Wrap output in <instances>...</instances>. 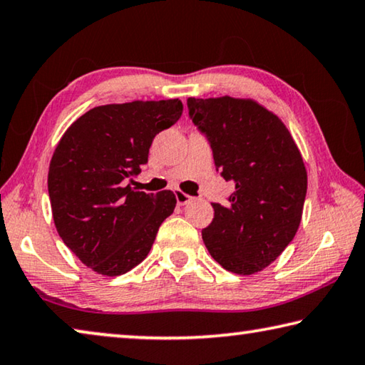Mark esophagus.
<instances>
[{
    "mask_svg": "<svg viewBox=\"0 0 365 365\" xmlns=\"http://www.w3.org/2000/svg\"><path fill=\"white\" fill-rule=\"evenodd\" d=\"M175 195H176L178 205H186V204H189L190 200H192V197L187 195L186 192H182V190H176Z\"/></svg>",
    "mask_w": 365,
    "mask_h": 365,
    "instance_id": "1",
    "label": "esophagus"
}]
</instances>
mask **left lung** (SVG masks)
Returning a JSON list of instances; mask_svg holds the SVG:
<instances>
[{
  "instance_id": "8db88e82",
  "label": "left lung",
  "mask_w": 365,
  "mask_h": 365,
  "mask_svg": "<svg viewBox=\"0 0 365 365\" xmlns=\"http://www.w3.org/2000/svg\"><path fill=\"white\" fill-rule=\"evenodd\" d=\"M189 118L207 137L228 204L213 202L205 247L225 270L252 274L277 260L299 228L307 171L282 119L254 100L187 98Z\"/></svg>"
}]
</instances>
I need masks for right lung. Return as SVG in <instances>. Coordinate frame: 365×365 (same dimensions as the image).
Masks as SVG:
<instances>
[{
    "mask_svg": "<svg viewBox=\"0 0 365 365\" xmlns=\"http://www.w3.org/2000/svg\"><path fill=\"white\" fill-rule=\"evenodd\" d=\"M182 115L181 100L97 106L71 124L53 153L48 195L58 235L83 265L118 277L145 259L176 207L128 181L148 161L155 135Z\"/></svg>",
    "mask_w": 365,
    "mask_h": 365,
    "instance_id": "obj_1",
    "label": "right lung"
}]
</instances>
